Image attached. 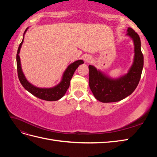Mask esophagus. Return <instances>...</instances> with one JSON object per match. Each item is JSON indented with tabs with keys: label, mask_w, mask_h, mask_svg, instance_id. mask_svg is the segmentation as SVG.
<instances>
[{
	"label": "esophagus",
	"mask_w": 157,
	"mask_h": 157,
	"mask_svg": "<svg viewBox=\"0 0 157 157\" xmlns=\"http://www.w3.org/2000/svg\"><path fill=\"white\" fill-rule=\"evenodd\" d=\"M84 60L85 62L89 63V62H91V61H92V58L91 56H86L84 57Z\"/></svg>",
	"instance_id": "obj_1"
}]
</instances>
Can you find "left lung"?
<instances>
[{
    "instance_id": "1",
    "label": "left lung",
    "mask_w": 157,
    "mask_h": 157,
    "mask_svg": "<svg viewBox=\"0 0 157 157\" xmlns=\"http://www.w3.org/2000/svg\"><path fill=\"white\" fill-rule=\"evenodd\" d=\"M127 35L134 40V61L129 72L118 79H111L103 75L92 65H89V86L94 97L103 103L119 101L134 91L141 78L144 67V55L141 50L138 34L128 28Z\"/></svg>"
}]
</instances>
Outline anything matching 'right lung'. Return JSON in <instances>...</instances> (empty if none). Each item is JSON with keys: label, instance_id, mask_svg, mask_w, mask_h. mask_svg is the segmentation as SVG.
<instances>
[{"label": "right lung", "instance_id": "obj_1", "mask_svg": "<svg viewBox=\"0 0 157 157\" xmlns=\"http://www.w3.org/2000/svg\"><path fill=\"white\" fill-rule=\"evenodd\" d=\"M27 29V28L25 31V33L26 32ZM23 42V39L18 47L16 55L17 76L21 85L23 86V88L27 90L28 92H29L31 94L33 95V96H36L38 98H40L41 99L46 101L58 100V99H59L64 96L66 91H67L68 88L69 87L71 79L72 78L75 70L77 69V67L80 64H82L84 63V61L82 60H78L76 61L75 62L71 63L67 68V69L65 70L61 82L58 85H57L56 86L52 88H37L34 86L33 85H32L27 81L24 75H23L22 72L19 53H20V50Z\"/></svg>", "mask_w": 157, "mask_h": 157}]
</instances>
